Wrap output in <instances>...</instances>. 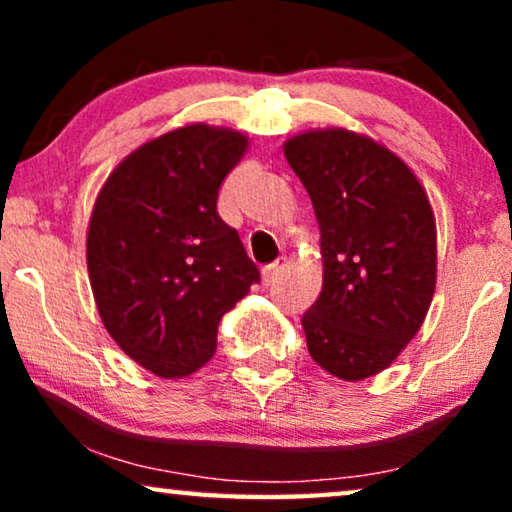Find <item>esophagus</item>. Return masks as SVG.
Returning a JSON list of instances; mask_svg holds the SVG:
<instances>
[{"instance_id": "obj_1", "label": "esophagus", "mask_w": 512, "mask_h": 512, "mask_svg": "<svg viewBox=\"0 0 512 512\" xmlns=\"http://www.w3.org/2000/svg\"><path fill=\"white\" fill-rule=\"evenodd\" d=\"M284 268H286V258L284 256L277 258L275 263L265 265V268H263V282L265 284H275L277 279H279V275H282V272H284Z\"/></svg>"}]
</instances>
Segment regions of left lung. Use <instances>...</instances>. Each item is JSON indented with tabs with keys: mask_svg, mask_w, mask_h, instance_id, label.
I'll use <instances>...</instances> for the list:
<instances>
[{
	"mask_svg": "<svg viewBox=\"0 0 512 512\" xmlns=\"http://www.w3.org/2000/svg\"><path fill=\"white\" fill-rule=\"evenodd\" d=\"M284 156L321 230L324 286L303 328L340 380L377 375L415 338L436 289V221L415 174L373 139L314 130Z\"/></svg>",
	"mask_w": 512,
	"mask_h": 512,
	"instance_id": "1",
	"label": "left lung"
}]
</instances>
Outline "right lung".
Listing matches in <instances>:
<instances>
[{
    "label": "right lung",
    "mask_w": 512,
    "mask_h": 512,
    "mask_svg": "<svg viewBox=\"0 0 512 512\" xmlns=\"http://www.w3.org/2000/svg\"><path fill=\"white\" fill-rule=\"evenodd\" d=\"M247 137L186 125L130 153L97 195L88 275L116 345L158 377L212 359L219 321L261 272L216 212Z\"/></svg>",
    "instance_id": "obj_1"
}]
</instances>
